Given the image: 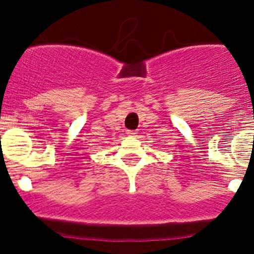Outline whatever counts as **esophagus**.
<instances>
[{"instance_id": "obj_1", "label": "esophagus", "mask_w": 254, "mask_h": 254, "mask_svg": "<svg viewBox=\"0 0 254 254\" xmlns=\"http://www.w3.org/2000/svg\"><path fill=\"white\" fill-rule=\"evenodd\" d=\"M127 136L133 137V136H136L137 131H136V130H127Z\"/></svg>"}]
</instances>
